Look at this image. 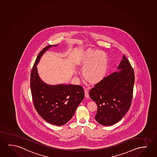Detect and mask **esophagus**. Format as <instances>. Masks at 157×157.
Returning <instances> with one entry per match:
<instances>
[{
  "label": "esophagus",
  "mask_w": 157,
  "mask_h": 157,
  "mask_svg": "<svg viewBox=\"0 0 157 157\" xmlns=\"http://www.w3.org/2000/svg\"><path fill=\"white\" fill-rule=\"evenodd\" d=\"M85 96L87 98H89V91L87 89H84Z\"/></svg>",
  "instance_id": "1"
}]
</instances>
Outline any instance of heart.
I'll return each mask as SVG.
<instances>
[{"instance_id": "heart-1", "label": "heart", "mask_w": 157, "mask_h": 157, "mask_svg": "<svg viewBox=\"0 0 157 157\" xmlns=\"http://www.w3.org/2000/svg\"><path fill=\"white\" fill-rule=\"evenodd\" d=\"M77 64L83 69L85 78L92 84H97L104 79L109 67L107 55L98 50L82 51L78 57Z\"/></svg>"}]
</instances>
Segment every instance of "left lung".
Returning <instances> with one entry per match:
<instances>
[{
  "label": "left lung",
  "mask_w": 157,
  "mask_h": 157,
  "mask_svg": "<svg viewBox=\"0 0 157 157\" xmlns=\"http://www.w3.org/2000/svg\"><path fill=\"white\" fill-rule=\"evenodd\" d=\"M118 70L105 77L89 92L90 98L97 105L95 119L104 126L113 125L121 121L131 104L134 73L124 55Z\"/></svg>",
  "instance_id": "left-lung-1"
}]
</instances>
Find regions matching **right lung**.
Returning a JSON list of instances; mask_svg holds the SVG:
<instances>
[{
	"instance_id": "add662e5",
	"label": "right lung",
	"mask_w": 157,
	"mask_h": 157,
	"mask_svg": "<svg viewBox=\"0 0 157 157\" xmlns=\"http://www.w3.org/2000/svg\"><path fill=\"white\" fill-rule=\"evenodd\" d=\"M56 46H48L39 53L31 72L30 87L34 107L38 113L48 123L61 126L72 118L84 98V92L80 85H51L40 79L36 65L46 51Z\"/></svg>"
}]
</instances>
